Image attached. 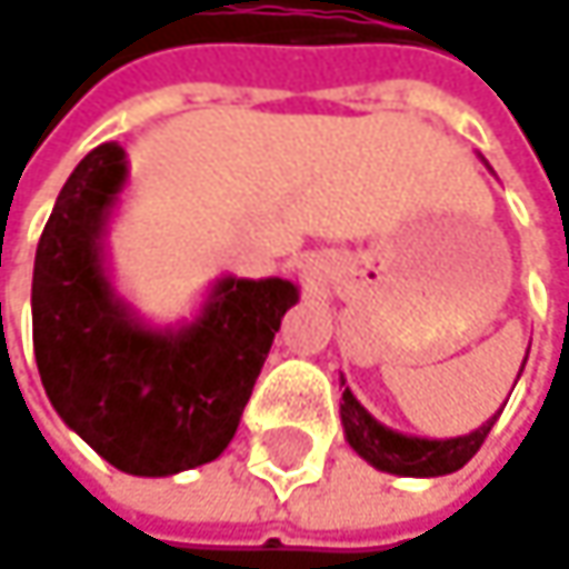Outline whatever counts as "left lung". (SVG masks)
Segmentation results:
<instances>
[{"mask_svg": "<svg viewBox=\"0 0 569 569\" xmlns=\"http://www.w3.org/2000/svg\"><path fill=\"white\" fill-rule=\"evenodd\" d=\"M482 162H486V159H482ZM486 166H489V162H486ZM525 361H528V351H525ZM525 361H521V371H525ZM521 371H518V378H521ZM515 385H518V381H515ZM501 410H505V407H501ZM501 410L491 413L479 430H472V433H466V437H407V433H397V430L385 427L381 420H375V417L361 407V400L351 393V388L345 385V378H341V427H345V439H348V446H351L365 462H371L375 469L390 472V476L433 479V476L459 472V469L479 452V446L486 442L489 430L495 427V420L501 417Z\"/></svg>", "mask_w": 569, "mask_h": 569, "instance_id": "8db88e82", "label": "left lung"}]
</instances>
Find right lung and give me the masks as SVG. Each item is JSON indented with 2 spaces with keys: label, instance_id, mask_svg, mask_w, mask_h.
<instances>
[{
  "label": "right lung",
  "instance_id": "1",
  "mask_svg": "<svg viewBox=\"0 0 569 569\" xmlns=\"http://www.w3.org/2000/svg\"><path fill=\"white\" fill-rule=\"evenodd\" d=\"M127 181L117 142L87 152L64 181L34 253L31 338L58 417L120 472L162 479L228 449L299 286L221 277L191 322L149 326L107 263Z\"/></svg>",
  "mask_w": 569,
  "mask_h": 569
}]
</instances>
